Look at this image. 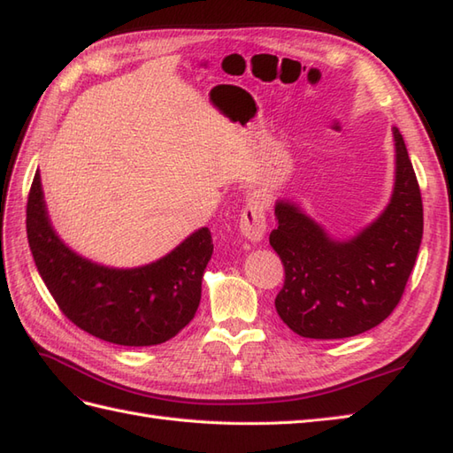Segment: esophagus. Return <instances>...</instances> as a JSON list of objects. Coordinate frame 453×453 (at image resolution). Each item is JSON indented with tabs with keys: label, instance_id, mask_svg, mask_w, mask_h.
Segmentation results:
<instances>
[{
	"label": "esophagus",
	"instance_id": "esophagus-1",
	"mask_svg": "<svg viewBox=\"0 0 453 453\" xmlns=\"http://www.w3.org/2000/svg\"><path fill=\"white\" fill-rule=\"evenodd\" d=\"M239 231L245 239L252 241V243H258L266 234V212H265V204L257 198H252L245 204V208L241 210V218H239Z\"/></svg>",
	"mask_w": 453,
	"mask_h": 453
}]
</instances>
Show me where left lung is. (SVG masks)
<instances>
[{
    "label": "left lung",
    "instance_id": "8db88e82",
    "mask_svg": "<svg viewBox=\"0 0 453 453\" xmlns=\"http://www.w3.org/2000/svg\"><path fill=\"white\" fill-rule=\"evenodd\" d=\"M392 198L372 224L335 239L301 206L280 198L270 245L286 281L276 311L289 328L312 340L363 334L390 317L403 296L423 239V201L413 164L397 127Z\"/></svg>",
    "mask_w": 453,
    "mask_h": 453
}]
</instances>
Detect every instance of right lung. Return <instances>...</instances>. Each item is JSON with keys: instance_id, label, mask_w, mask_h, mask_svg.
<instances>
[{"instance_id": "obj_1", "label": "right lung", "mask_w": 453, "mask_h": 453, "mask_svg": "<svg viewBox=\"0 0 453 453\" xmlns=\"http://www.w3.org/2000/svg\"><path fill=\"white\" fill-rule=\"evenodd\" d=\"M27 235L40 276L63 314L81 330L127 347L164 343L193 320L214 250L208 227H201L150 265L102 266L59 239L38 172L28 193Z\"/></svg>"}]
</instances>
